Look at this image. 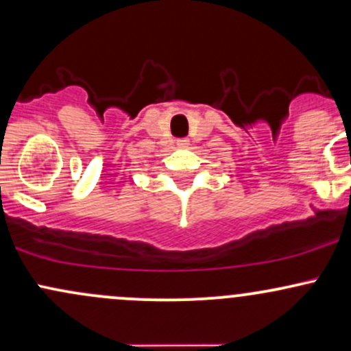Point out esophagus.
<instances>
[{"mask_svg":"<svg viewBox=\"0 0 351 351\" xmlns=\"http://www.w3.org/2000/svg\"><path fill=\"white\" fill-rule=\"evenodd\" d=\"M176 146H178V148H188V146H190V140H186V138L176 140Z\"/></svg>","mask_w":351,"mask_h":351,"instance_id":"1","label":"esophagus"}]
</instances>
